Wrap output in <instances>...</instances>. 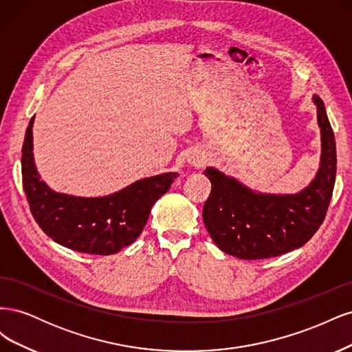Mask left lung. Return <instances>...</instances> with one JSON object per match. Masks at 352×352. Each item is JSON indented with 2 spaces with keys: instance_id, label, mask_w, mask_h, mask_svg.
Returning a JSON list of instances; mask_svg holds the SVG:
<instances>
[{
  "instance_id": "obj_1",
  "label": "left lung",
  "mask_w": 352,
  "mask_h": 352,
  "mask_svg": "<svg viewBox=\"0 0 352 352\" xmlns=\"http://www.w3.org/2000/svg\"><path fill=\"white\" fill-rule=\"evenodd\" d=\"M322 129V163L316 179L295 195L258 194L208 167L211 192L202 219L217 247L241 260L278 257L302 247L322 226L336 176V144L324 104L314 95Z\"/></svg>"
}]
</instances>
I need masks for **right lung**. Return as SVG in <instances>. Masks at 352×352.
<instances>
[{
	"instance_id": "1",
	"label": "right lung",
	"mask_w": 352,
	"mask_h": 352,
	"mask_svg": "<svg viewBox=\"0 0 352 352\" xmlns=\"http://www.w3.org/2000/svg\"><path fill=\"white\" fill-rule=\"evenodd\" d=\"M32 117L22 148L23 189L32 216L47 235L63 247L95 255H111L141 235L155 201L179 176L146 177L101 198L57 194L42 182L32 154Z\"/></svg>"
}]
</instances>
